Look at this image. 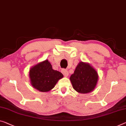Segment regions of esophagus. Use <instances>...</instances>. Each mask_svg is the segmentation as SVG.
<instances>
[{"label":"esophagus","instance_id":"34e87169","mask_svg":"<svg viewBox=\"0 0 126 126\" xmlns=\"http://www.w3.org/2000/svg\"><path fill=\"white\" fill-rule=\"evenodd\" d=\"M61 72L63 74V75L65 77H67L69 75V73L67 71V70H66L65 69H63L61 70Z\"/></svg>","mask_w":126,"mask_h":126}]
</instances>
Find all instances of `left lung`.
I'll return each mask as SVG.
<instances>
[{"instance_id":"8db88e82","label":"left lung","mask_w":126,"mask_h":126,"mask_svg":"<svg viewBox=\"0 0 126 126\" xmlns=\"http://www.w3.org/2000/svg\"><path fill=\"white\" fill-rule=\"evenodd\" d=\"M70 81L73 88L79 93L87 94L95 88L98 80L96 71L89 65L80 62L71 75Z\"/></svg>"}]
</instances>
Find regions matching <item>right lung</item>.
<instances>
[{"instance_id": "right-lung-1", "label": "right lung", "mask_w": 126, "mask_h": 126, "mask_svg": "<svg viewBox=\"0 0 126 126\" xmlns=\"http://www.w3.org/2000/svg\"><path fill=\"white\" fill-rule=\"evenodd\" d=\"M29 75L32 86L41 92L52 90L58 80L63 77L61 73L52 69L47 60L31 68Z\"/></svg>"}]
</instances>
